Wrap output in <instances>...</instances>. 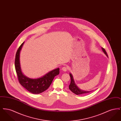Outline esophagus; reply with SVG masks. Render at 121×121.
Instances as JSON below:
<instances>
[{
    "instance_id": "esophagus-1",
    "label": "esophagus",
    "mask_w": 121,
    "mask_h": 121,
    "mask_svg": "<svg viewBox=\"0 0 121 121\" xmlns=\"http://www.w3.org/2000/svg\"><path fill=\"white\" fill-rule=\"evenodd\" d=\"M61 70H63L64 72H66V71H67V70H68V68H67V67L64 66V67H63L61 69Z\"/></svg>"
}]
</instances>
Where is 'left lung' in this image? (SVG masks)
<instances>
[{"label":"left lung","mask_w":121,"mask_h":121,"mask_svg":"<svg viewBox=\"0 0 121 121\" xmlns=\"http://www.w3.org/2000/svg\"><path fill=\"white\" fill-rule=\"evenodd\" d=\"M102 48L103 49V52H104V53L108 57V55L107 52L106 51V50H105V49L103 48ZM69 75H70V78H71V83H70V84L69 85V89L72 92H73L74 94H76V95H84V94H87L88 93H89V92H92V91H83V90L80 89L78 86L76 85L72 75L71 73H70Z\"/></svg>","instance_id":"obj_1"}]
</instances>
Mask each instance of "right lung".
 Here are the masks:
<instances>
[{"label": "right lung", "mask_w": 121, "mask_h": 121, "mask_svg": "<svg viewBox=\"0 0 121 121\" xmlns=\"http://www.w3.org/2000/svg\"><path fill=\"white\" fill-rule=\"evenodd\" d=\"M24 43L18 48L15 56V68L18 80L20 84L29 92L33 94L41 93L49 87L54 77L59 74V69H54L37 79H31L24 76L22 73L19 61L20 52Z\"/></svg>", "instance_id": "right-lung-1"}]
</instances>
